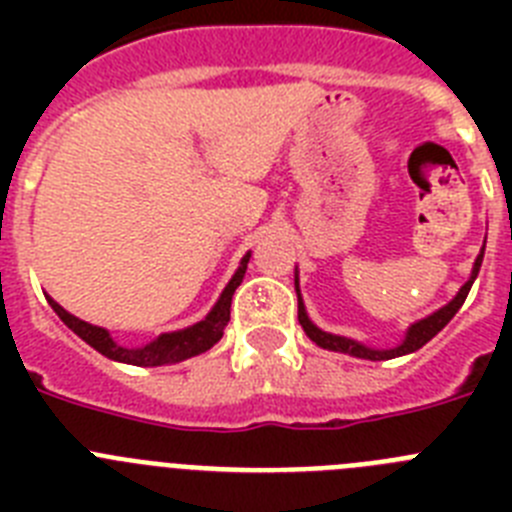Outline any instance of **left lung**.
I'll return each mask as SVG.
<instances>
[{
	"instance_id": "1",
	"label": "left lung",
	"mask_w": 512,
	"mask_h": 512,
	"mask_svg": "<svg viewBox=\"0 0 512 512\" xmlns=\"http://www.w3.org/2000/svg\"><path fill=\"white\" fill-rule=\"evenodd\" d=\"M482 256H485V248H482V253H479L477 261H474L472 277H469V282L459 289V295H456L446 307H441L438 312H433V315H428L425 320L415 323L413 328L408 330L405 341H402L397 348H390V351H374V348L361 346V343L351 341V338L333 336V333H325V330L315 328V325L310 323V318H307L305 305H302V297H300V289H297V320H300V325H302V330L307 333V338H310L312 343H318L320 348H328V351H341V354L359 356V359H372V361H384V359H395V356L413 354V351H418V348H423L425 343L431 341L438 330H441L443 325L449 323L456 312H459V307L464 305V300H467V295H469V289H472L474 279H477V274H479V266H482Z\"/></svg>"
}]
</instances>
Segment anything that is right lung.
Listing matches in <instances>:
<instances>
[{"mask_svg":"<svg viewBox=\"0 0 512 512\" xmlns=\"http://www.w3.org/2000/svg\"><path fill=\"white\" fill-rule=\"evenodd\" d=\"M248 259H251V253L243 256L241 266H238V271H235L233 279H230L225 292L220 295V300H217V305L212 307V312L205 320H200V323L192 325V328L187 330L164 333V336H158L156 341L148 343V346L143 348L117 346V343L110 338V333H107L104 328H97V325H89L84 323V320L74 318L71 312L63 310V307L58 305V302H53L51 297H48V302H51V307L56 310L58 318L69 325L81 341H87L89 346L97 348L99 354L107 356V359L125 361V364H133V366L176 364V361H184V359H192V356L197 354H205L207 348H212L220 338H223V330L230 320V302H233V292L238 289V284L243 282V277H246Z\"/></svg>","mask_w":512,"mask_h":512,"instance_id":"add662e5","label":"right lung"}]
</instances>
